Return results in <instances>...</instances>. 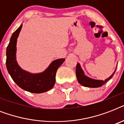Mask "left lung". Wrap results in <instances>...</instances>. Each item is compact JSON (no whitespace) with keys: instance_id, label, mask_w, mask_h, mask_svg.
Segmentation results:
<instances>
[{"instance_id":"1","label":"left lung","mask_w":124,"mask_h":124,"mask_svg":"<svg viewBox=\"0 0 124 124\" xmlns=\"http://www.w3.org/2000/svg\"><path fill=\"white\" fill-rule=\"evenodd\" d=\"M115 71H114L113 73L112 74L111 76H110L109 77L105 80L92 79V78H90L87 77L85 75L84 73L82 70L80 64L78 63L77 67H76V75H77L78 82L83 86L88 87H99L102 86L106 82H108L113 77V76L114 75V74L115 73Z\"/></svg>"}]
</instances>
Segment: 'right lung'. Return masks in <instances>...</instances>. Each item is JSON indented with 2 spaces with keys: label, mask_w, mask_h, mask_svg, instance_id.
<instances>
[{
  "label": "right lung",
  "mask_w": 124,
  "mask_h": 124,
  "mask_svg": "<svg viewBox=\"0 0 124 124\" xmlns=\"http://www.w3.org/2000/svg\"><path fill=\"white\" fill-rule=\"evenodd\" d=\"M21 24L13 33L6 49V68L13 81L20 88L33 93H42L50 90L55 83V76L58 68L65 58L54 60L47 69L40 73L32 74L22 70L16 60V40L22 29Z\"/></svg>",
  "instance_id": "add662e5"
}]
</instances>
